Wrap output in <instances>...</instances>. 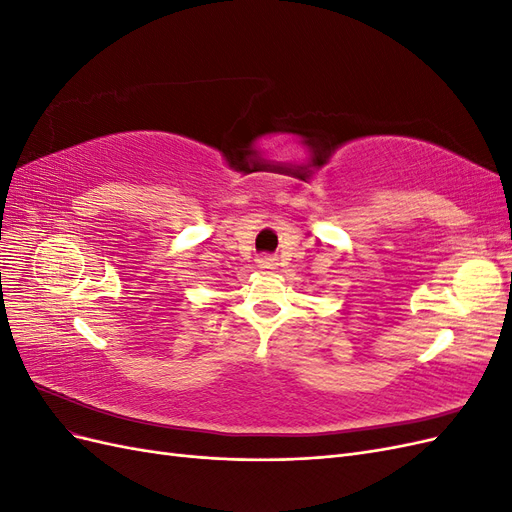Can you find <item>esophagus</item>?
<instances>
[{
    "instance_id": "esophagus-1",
    "label": "esophagus",
    "mask_w": 512,
    "mask_h": 512,
    "mask_svg": "<svg viewBox=\"0 0 512 512\" xmlns=\"http://www.w3.org/2000/svg\"><path fill=\"white\" fill-rule=\"evenodd\" d=\"M258 265L260 267H275V258L273 256H260L258 258Z\"/></svg>"
}]
</instances>
